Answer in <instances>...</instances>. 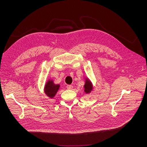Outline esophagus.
<instances>
[{
    "mask_svg": "<svg viewBox=\"0 0 147 147\" xmlns=\"http://www.w3.org/2000/svg\"><path fill=\"white\" fill-rule=\"evenodd\" d=\"M66 88L67 90H72V89L73 88V86L72 85H67L66 86Z\"/></svg>",
    "mask_w": 147,
    "mask_h": 147,
    "instance_id": "obj_1",
    "label": "esophagus"
}]
</instances>
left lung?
Instances as JSON below:
<instances>
[{"instance_id":"obj_1","label":"left lung","mask_w":147,"mask_h":147,"mask_svg":"<svg viewBox=\"0 0 147 147\" xmlns=\"http://www.w3.org/2000/svg\"><path fill=\"white\" fill-rule=\"evenodd\" d=\"M84 92L87 93V94L88 93H90L92 90V83L88 78L86 79L85 84H84Z\"/></svg>"}]
</instances>
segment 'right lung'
Instances as JSON below:
<instances>
[{"mask_svg": "<svg viewBox=\"0 0 147 147\" xmlns=\"http://www.w3.org/2000/svg\"><path fill=\"white\" fill-rule=\"evenodd\" d=\"M59 86V84H55L53 80H48L45 84L44 91L47 96L50 98H53L58 91Z\"/></svg>", "mask_w": 147, "mask_h": 147, "instance_id": "add662e5", "label": "right lung"}]
</instances>
